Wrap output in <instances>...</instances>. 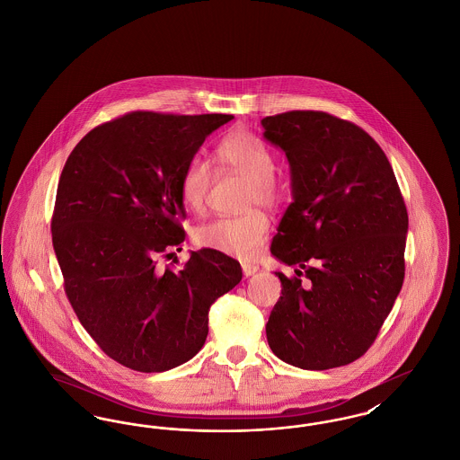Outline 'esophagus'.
<instances>
[{
	"instance_id": "obj_1",
	"label": "esophagus",
	"mask_w": 460,
	"mask_h": 460,
	"mask_svg": "<svg viewBox=\"0 0 460 460\" xmlns=\"http://www.w3.org/2000/svg\"><path fill=\"white\" fill-rule=\"evenodd\" d=\"M241 269H243L244 278H252V276H255L259 272V265H252V263H243Z\"/></svg>"
}]
</instances>
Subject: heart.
Returning a JSON list of instances; mask_svg holds the SVG:
<instances>
[{
	"instance_id": "obj_1",
	"label": "heart",
	"mask_w": 460,
	"mask_h": 460,
	"mask_svg": "<svg viewBox=\"0 0 460 460\" xmlns=\"http://www.w3.org/2000/svg\"><path fill=\"white\" fill-rule=\"evenodd\" d=\"M216 156L222 167L248 177L246 207L259 203L272 208L279 205L285 197V186L272 174L276 169L274 155L259 136L248 131L229 132L220 139ZM210 182V165L201 156H193L179 179L182 203L193 212H201ZM269 233L270 222L267 216L261 210H250L238 217L210 220L198 229L195 236L201 246L238 259H252L261 252Z\"/></svg>"
}]
</instances>
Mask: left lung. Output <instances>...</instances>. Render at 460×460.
Wrapping results in <instances>:
<instances>
[{
  "label": "left lung",
  "mask_w": 460,
  "mask_h": 460,
  "mask_svg": "<svg viewBox=\"0 0 460 460\" xmlns=\"http://www.w3.org/2000/svg\"><path fill=\"white\" fill-rule=\"evenodd\" d=\"M289 162L291 197L270 253L295 267L265 326L270 350L306 371L347 366L371 347L405 276L409 216L371 136L326 111L262 119Z\"/></svg>",
  "instance_id": "8db88e82"
}]
</instances>
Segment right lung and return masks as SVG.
<instances>
[{
	"mask_svg": "<svg viewBox=\"0 0 460 460\" xmlns=\"http://www.w3.org/2000/svg\"><path fill=\"white\" fill-rule=\"evenodd\" d=\"M231 119L132 111L89 131L66 158L51 219L66 296L98 347L134 371L193 358L210 305L241 281L240 262L212 248L179 270L156 267L184 241L182 169Z\"/></svg>",
	"mask_w": 460,
	"mask_h": 460,
	"instance_id": "right-lung-1",
	"label": "right lung"
}]
</instances>
